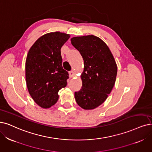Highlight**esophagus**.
Listing matches in <instances>:
<instances>
[{
  "label": "esophagus",
  "instance_id": "esophagus-1",
  "mask_svg": "<svg viewBox=\"0 0 152 152\" xmlns=\"http://www.w3.org/2000/svg\"><path fill=\"white\" fill-rule=\"evenodd\" d=\"M75 75V72L74 71H70L69 72V77L70 78H73Z\"/></svg>",
  "mask_w": 152,
  "mask_h": 152
}]
</instances>
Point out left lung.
Wrapping results in <instances>:
<instances>
[{
  "label": "left lung",
  "mask_w": 152,
  "mask_h": 152,
  "mask_svg": "<svg viewBox=\"0 0 152 152\" xmlns=\"http://www.w3.org/2000/svg\"><path fill=\"white\" fill-rule=\"evenodd\" d=\"M71 43L80 53L84 62L80 75L82 86L75 92L77 104L92 110L104 103L114 86L117 65L107 45L93 35L74 37Z\"/></svg>",
  "instance_id": "8db88e82"
}]
</instances>
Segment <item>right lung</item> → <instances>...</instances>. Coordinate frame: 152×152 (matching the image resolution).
Masks as SVG:
<instances>
[{
	"label": "right lung",
	"mask_w": 152,
	"mask_h": 152,
	"mask_svg": "<svg viewBox=\"0 0 152 152\" xmlns=\"http://www.w3.org/2000/svg\"><path fill=\"white\" fill-rule=\"evenodd\" d=\"M70 37L60 32L47 33L35 42L27 53V89L34 101L43 108L56 104L58 91L67 84L69 74L62 67L60 49Z\"/></svg>",
	"instance_id": "1"
}]
</instances>
